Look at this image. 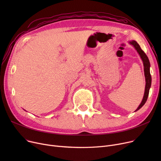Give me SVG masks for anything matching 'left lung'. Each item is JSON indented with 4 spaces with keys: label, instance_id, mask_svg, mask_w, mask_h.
<instances>
[{
    "label": "left lung",
    "instance_id": "8db88e82",
    "mask_svg": "<svg viewBox=\"0 0 161 161\" xmlns=\"http://www.w3.org/2000/svg\"><path fill=\"white\" fill-rule=\"evenodd\" d=\"M129 44L132 45L136 49L137 51V52L140 55L142 60L143 63V68H144V74H145V78H146V87H145V92H144V95H143V99L141 104L139 105L138 108L135 110V112L138 111V109H140L143 105L145 104L146 103L148 95H149V89L151 87V76L150 74V63L149 61V58L146 54L144 53V52L141 49L140 46L139 44L137 43L136 41L132 40L129 42Z\"/></svg>",
    "mask_w": 161,
    "mask_h": 161
}]
</instances>
